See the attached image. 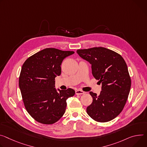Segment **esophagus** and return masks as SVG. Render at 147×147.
Here are the masks:
<instances>
[{"label":"esophagus","mask_w":147,"mask_h":147,"mask_svg":"<svg viewBox=\"0 0 147 147\" xmlns=\"http://www.w3.org/2000/svg\"><path fill=\"white\" fill-rule=\"evenodd\" d=\"M76 94L77 95H82V94H84V92L82 91V90H77L76 91Z\"/></svg>","instance_id":"34e87169"}]
</instances>
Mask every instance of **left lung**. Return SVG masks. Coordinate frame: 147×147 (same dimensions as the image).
<instances>
[{
	"label": "left lung",
	"mask_w": 147,
	"mask_h": 147,
	"mask_svg": "<svg viewBox=\"0 0 147 147\" xmlns=\"http://www.w3.org/2000/svg\"><path fill=\"white\" fill-rule=\"evenodd\" d=\"M77 53L91 64L92 76L102 85L99 96L90 92L92 102L87 113L97 122L110 121L122 111L129 95L131 81L127 64L121 55L105 47L79 49Z\"/></svg>",
	"instance_id": "1"
}]
</instances>
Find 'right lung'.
<instances>
[{
	"instance_id": "right-lung-1",
	"label": "right lung",
	"mask_w": 147,
	"mask_h": 147,
	"mask_svg": "<svg viewBox=\"0 0 147 147\" xmlns=\"http://www.w3.org/2000/svg\"><path fill=\"white\" fill-rule=\"evenodd\" d=\"M73 51L47 48L29 57L23 63L19 85L25 108L37 122L54 124L64 115L66 100L75 94L72 88L55 87V77L61 74L63 60Z\"/></svg>"
}]
</instances>
